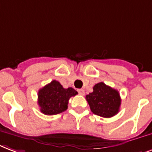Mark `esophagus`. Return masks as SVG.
<instances>
[{
	"label": "esophagus",
	"instance_id": "1",
	"mask_svg": "<svg viewBox=\"0 0 152 152\" xmlns=\"http://www.w3.org/2000/svg\"><path fill=\"white\" fill-rule=\"evenodd\" d=\"M77 92L79 93L81 95H83V94H84L85 91H84V89H77Z\"/></svg>",
	"mask_w": 152,
	"mask_h": 152
}]
</instances>
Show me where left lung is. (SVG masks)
Here are the masks:
<instances>
[{
	"label": "left lung",
	"instance_id": "obj_1",
	"mask_svg": "<svg viewBox=\"0 0 152 152\" xmlns=\"http://www.w3.org/2000/svg\"><path fill=\"white\" fill-rule=\"evenodd\" d=\"M93 89L94 91L86 97L93 113L105 118L118 113L121 99L116 89H113L104 82L96 84Z\"/></svg>",
	"mask_w": 152,
	"mask_h": 152
}]
</instances>
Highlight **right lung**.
Listing matches in <instances>:
<instances>
[{"label":"right lung","instance_id":"add662e5","mask_svg":"<svg viewBox=\"0 0 152 152\" xmlns=\"http://www.w3.org/2000/svg\"><path fill=\"white\" fill-rule=\"evenodd\" d=\"M77 92L71 87L63 88L55 80L39 90L38 104L41 113L45 115H56L67 109L68 102Z\"/></svg>","mask_w":152,"mask_h":152}]
</instances>
